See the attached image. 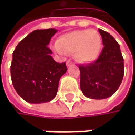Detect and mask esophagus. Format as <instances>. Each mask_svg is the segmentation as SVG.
I'll return each instance as SVG.
<instances>
[{"label":"esophagus","instance_id":"34e87169","mask_svg":"<svg viewBox=\"0 0 135 135\" xmlns=\"http://www.w3.org/2000/svg\"><path fill=\"white\" fill-rule=\"evenodd\" d=\"M66 65H67V66H70L71 65H72V62H70L69 60L67 61V62H66Z\"/></svg>","mask_w":135,"mask_h":135}]
</instances>
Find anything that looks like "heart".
I'll list each match as a JSON object with an SVG mask.
<instances>
[{"label": "heart", "instance_id": "heart-1", "mask_svg": "<svg viewBox=\"0 0 135 135\" xmlns=\"http://www.w3.org/2000/svg\"><path fill=\"white\" fill-rule=\"evenodd\" d=\"M101 47V37L94 30L73 31L62 36L57 41L59 52L74 53L75 59L81 63L96 60Z\"/></svg>", "mask_w": 135, "mask_h": 135}]
</instances>
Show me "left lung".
Returning a JSON list of instances; mask_svg holds the SVG:
<instances>
[{
  "label": "left lung",
  "instance_id": "left-lung-1",
  "mask_svg": "<svg viewBox=\"0 0 135 135\" xmlns=\"http://www.w3.org/2000/svg\"><path fill=\"white\" fill-rule=\"evenodd\" d=\"M104 45L98 59L80 65L82 93L91 99H105L114 94L123 80L124 66L120 44L107 32L98 30Z\"/></svg>",
  "mask_w": 135,
  "mask_h": 135
}]
</instances>
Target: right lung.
I'll return each instance as SVG.
<instances>
[{
    "instance_id": "1",
    "label": "right lung",
    "mask_w": 135,
    "mask_h": 135,
    "mask_svg": "<svg viewBox=\"0 0 135 135\" xmlns=\"http://www.w3.org/2000/svg\"><path fill=\"white\" fill-rule=\"evenodd\" d=\"M56 32L55 29L36 30L20 41L13 51L12 82L16 92L29 103L54 99L59 80L67 71L66 62H56L47 47Z\"/></svg>"
}]
</instances>
